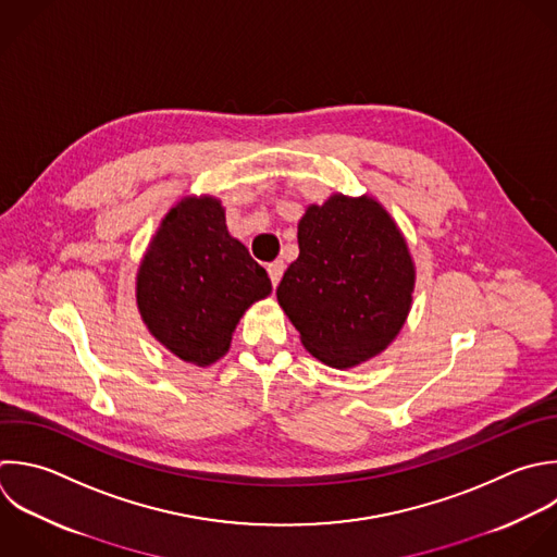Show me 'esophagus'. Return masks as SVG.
<instances>
[{"label": "esophagus", "mask_w": 557, "mask_h": 557, "mask_svg": "<svg viewBox=\"0 0 557 557\" xmlns=\"http://www.w3.org/2000/svg\"><path fill=\"white\" fill-rule=\"evenodd\" d=\"M283 272H285V263H283L281 259H276V261H272V263L268 265V274H270V278H272V285H274V287L281 283Z\"/></svg>", "instance_id": "1"}]
</instances>
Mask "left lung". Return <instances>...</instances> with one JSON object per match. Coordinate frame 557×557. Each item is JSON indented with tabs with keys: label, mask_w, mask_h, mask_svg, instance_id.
Here are the masks:
<instances>
[{
	"label": "left lung",
	"mask_w": 557,
	"mask_h": 557,
	"mask_svg": "<svg viewBox=\"0 0 557 557\" xmlns=\"http://www.w3.org/2000/svg\"><path fill=\"white\" fill-rule=\"evenodd\" d=\"M298 259L276 298L309 355L346 370L400 333L416 287L407 239L372 196L333 194L298 222Z\"/></svg>",
	"instance_id": "8db88e82"
}]
</instances>
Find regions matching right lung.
<instances>
[{
  "label": "right lung",
  "mask_w": 557,
  "mask_h": 557,
  "mask_svg": "<svg viewBox=\"0 0 557 557\" xmlns=\"http://www.w3.org/2000/svg\"><path fill=\"white\" fill-rule=\"evenodd\" d=\"M137 309L178 359H222L242 315L272 294L268 272L226 228L215 196H185L161 220L137 270Z\"/></svg>",
  "instance_id": "1"
}]
</instances>
